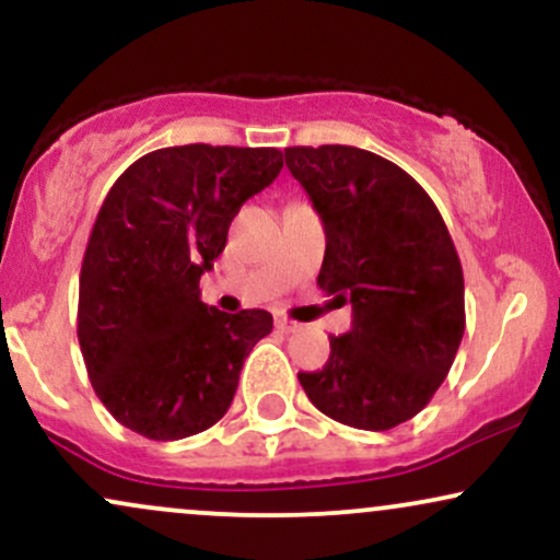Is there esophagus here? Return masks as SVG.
<instances>
[{"instance_id":"34e87169","label":"esophagus","mask_w":560,"mask_h":560,"mask_svg":"<svg viewBox=\"0 0 560 560\" xmlns=\"http://www.w3.org/2000/svg\"><path fill=\"white\" fill-rule=\"evenodd\" d=\"M276 329L284 334H294L300 331V324H294V320H289L287 316H276Z\"/></svg>"}]
</instances>
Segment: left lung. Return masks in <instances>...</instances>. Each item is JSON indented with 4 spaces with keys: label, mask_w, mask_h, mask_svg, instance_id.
Returning a JSON list of instances; mask_svg holds the SVG:
<instances>
[{
    "label": "left lung",
    "mask_w": 560,
    "mask_h": 560,
    "mask_svg": "<svg viewBox=\"0 0 560 560\" xmlns=\"http://www.w3.org/2000/svg\"><path fill=\"white\" fill-rule=\"evenodd\" d=\"M284 163L324 223L318 287L352 305L324 369L298 378L329 419L387 432L427 408L464 339L455 244L432 197L374 152L287 147Z\"/></svg>",
    "instance_id": "8db88e82"
}]
</instances>
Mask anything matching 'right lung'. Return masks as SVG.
Listing matches in <instances>:
<instances>
[{
  "label": "right lung",
  "instance_id": "add662e5",
  "mask_svg": "<svg viewBox=\"0 0 560 560\" xmlns=\"http://www.w3.org/2000/svg\"><path fill=\"white\" fill-rule=\"evenodd\" d=\"M281 165L273 147H165L107 191L81 266L79 342L96 397L131 432L184 440L229 410L273 316L208 307L199 276Z\"/></svg>",
  "mask_w": 560,
  "mask_h": 560
}]
</instances>
